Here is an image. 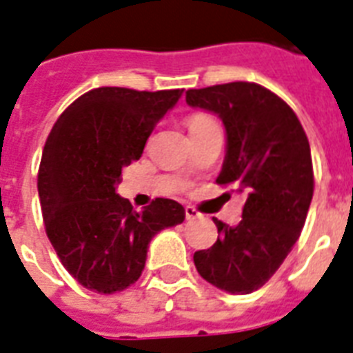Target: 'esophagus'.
<instances>
[{
    "instance_id": "1",
    "label": "esophagus",
    "mask_w": 353,
    "mask_h": 353,
    "mask_svg": "<svg viewBox=\"0 0 353 353\" xmlns=\"http://www.w3.org/2000/svg\"><path fill=\"white\" fill-rule=\"evenodd\" d=\"M185 216L188 221H194V219H197V217L201 216V214H199V212H197L194 206H185Z\"/></svg>"
}]
</instances>
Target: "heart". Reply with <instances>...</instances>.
<instances>
[{
	"label": "heart",
	"mask_w": 353,
	"mask_h": 353,
	"mask_svg": "<svg viewBox=\"0 0 353 353\" xmlns=\"http://www.w3.org/2000/svg\"><path fill=\"white\" fill-rule=\"evenodd\" d=\"M186 125H188L190 134H196V132H201L208 127H214V125H217V121L212 116H208V114L197 112V114H192V116L188 117Z\"/></svg>",
	"instance_id": "b5f03b06"
}]
</instances>
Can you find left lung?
Instances as JSON below:
<instances>
[{
  "label": "left lung",
  "instance_id": "obj_1",
  "mask_svg": "<svg viewBox=\"0 0 353 353\" xmlns=\"http://www.w3.org/2000/svg\"><path fill=\"white\" fill-rule=\"evenodd\" d=\"M186 103L214 112L226 130V156L216 181L246 196L243 219H214L217 241L194 254L199 276L228 294L265 285L299 239L314 196L308 137L296 112L257 83L186 90Z\"/></svg>",
  "mask_w": 353,
  "mask_h": 353
}]
</instances>
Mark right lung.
<instances>
[{
	"instance_id": "add662e5",
	"label": "right lung",
	"mask_w": 353,
	"mask_h": 353,
	"mask_svg": "<svg viewBox=\"0 0 353 353\" xmlns=\"http://www.w3.org/2000/svg\"><path fill=\"white\" fill-rule=\"evenodd\" d=\"M183 90L101 87L57 117L37 174L45 230L68 274L88 290L134 285L157 232L185 221V208L157 197L143 212L116 194L121 170L139 159L159 119Z\"/></svg>"
}]
</instances>
